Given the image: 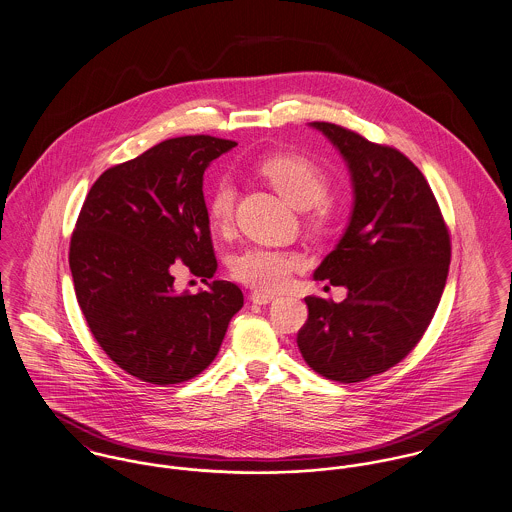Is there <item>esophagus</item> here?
I'll return each instance as SVG.
<instances>
[{
  "instance_id": "1",
  "label": "esophagus",
  "mask_w": 512,
  "mask_h": 512,
  "mask_svg": "<svg viewBox=\"0 0 512 512\" xmlns=\"http://www.w3.org/2000/svg\"><path fill=\"white\" fill-rule=\"evenodd\" d=\"M250 299H252V303H256V305H268V303H272V301L276 299V295L264 293V291H254V293L250 295Z\"/></svg>"
}]
</instances>
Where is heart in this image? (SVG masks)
I'll list each match as a JSON object with an SVG mask.
<instances>
[{
	"mask_svg": "<svg viewBox=\"0 0 512 512\" xmlns=\"http://www.w3.org/2000/svg\"><path fill=\"white\" fill-rule=\"evenodd\" d=\"M258 172L276 187L279 195L295 209H311L317 219L325 217L328 176L313 160L301 154H276L258 164ZM234 187L217 180L207 195V219L213 231L227 233L233 225ZM303 258L289 250L270 246H248L231 260L234 278L262 291H278L301 270Z\"/></svg>",
	"mask_w": 512,
	"mask_h": 512,
	"instance_id": "heart-1",
	"label": "heart"
}]
</instances>
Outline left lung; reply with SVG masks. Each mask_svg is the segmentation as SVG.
<instances>
[{
  "label": "left lung",
  "mask_w": 512,
  "mask_h": 512,
  "mask_svg": "<svg viewBox=\"0 0 512 512\" xmlns=\"http://www.w3.org/2000/svg\"><path fill=\"white\" fill-rule=\"evenodd\" d=\"M348 164L354 209L346 233L315 270L344 285L342 303L305 297L297 334L315 372L358 383L399 364L430 325L452 256L438 201L419 168L397 148L334 123L315 121Z\"/></svg>",
  "instance_id": "left-lung-1"
}]
</instances>
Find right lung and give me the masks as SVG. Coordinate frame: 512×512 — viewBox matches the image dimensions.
I'll return each instance as SVG.
<instances>
[{
  "instance_id": "add662e5",
  "label": "right lung",
  "mask_w": 512,
  "mask_h": 512,
  "mask_svg": "<svg viewBox=\"0 0 512 512\" xmlns=\"http://www.w3.org/2000/svg\"><path fill=\"white\" fill-rule=\"evenodd\" d=\"M233 146L209 135L164 140L105 170L82 205L70 240L78 305L103 352L140 381L199 375L244 305L231 281L174 289V262L201 278L217 270L203 174Z\"/></svg>"
}]
</instances>
